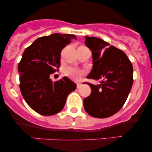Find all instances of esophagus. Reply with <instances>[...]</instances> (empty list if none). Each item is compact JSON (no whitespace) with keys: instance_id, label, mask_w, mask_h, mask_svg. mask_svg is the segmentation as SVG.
I'll use <instances>...</instances> for the list:
<instances>
[{"instance_id":"obj_1","label":"esophagus","mask_w":152,"mask_h":152,"mask_svg":"<svg viewBox=\"0 0 152 152\" xmlns=\"http://www.w3.org/2000/svg\"><path fill=\"white\" fill-rule=\"evenodd\" d=\"M76 86H77V88H79V87L81 86V83H76Z\"/></svg>"}]
</instances>
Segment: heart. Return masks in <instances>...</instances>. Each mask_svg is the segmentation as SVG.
Listing matches in <instances>:
<instances>
[{"label": "heart", "mask_w": 152, "mask_h": 152, "mask_svg": "<svg viewBox=\"0 0 152 152\" xmlns=\"http://www.w3.org/2000/svg\"><path fill=\"white\" fill-rule=\"evenodd\" d=\"M64 74L72 79L76 80L78 79L83 74V71L76 68L67 67L64 69Z\"/></svg>", "instance_id": "1"}]
</instances>
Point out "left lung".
Returning a JSON list of instances; mask_svg holds the SVG:
<instances>
[{"mask_svg": "<svg viewBox=\"0 0 152 152\" xmlns=\"http://www.w3.org/2000/svg\"><path fill=\"white\" fill-rule=\"evenodd\" d=\"M85 38L93 59L87 78L102 81L98 85L87 83L91 92L83 99V107L94 117H109L121 109L128 97L133 84V66L122 50L101 38Z\"/></svg>", "mask_w": 152, "mask_h": 152, "instance_id": "8db88e82", "label": "left lung"}]
</instances>
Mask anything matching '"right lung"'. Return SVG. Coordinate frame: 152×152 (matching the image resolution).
Masks as SVG:
<instances>
[{"instance_id":"add662e5","label":"right lung","mask_w":152,"mask_h":152,"mask_svg":"<svg viewBox=\"0 0 152 152\" xmlns=\"http://www.w3.org/2000/svg\"><path fill=\"white\" fill-rule=\"evenodd\" d=\"M73 39L76 37L72 34L43 36L23 53L18 66L20 91L26 102L38 114L51 116L60 112L68 95L76 89V83L66 76L54 83L50 78L60 66L62 49Z\"/></svg>"}]
</instances>
